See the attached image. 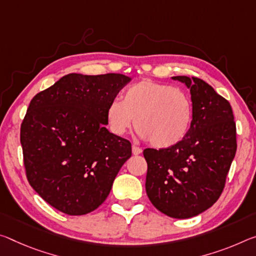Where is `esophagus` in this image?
I'll return each instance as SVG.
<instances>
[{
	"label": "esophagus",
	"mask_w": 256,
	"mask_h": 256,
	"mask_svg": "<svg viewBox=\"0 0 256 256\" xmlns=\"http://www.w3.org/2000/svg\"><path fill=\"white\" fill-rule=\"evenodd\" d=\"M132 152H133V155H140V154L142 152V149L139 148V147H136V144H133L132 146Z\"/></svg>",
	"instance_id": "34e87169"
}]
</instances>
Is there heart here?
<instances>
[{
  "label": "heart",
  "mask_w": 256,
  "mask_h": 256,
  "mask_svg": "<svg viewBox=\"0 0 256 256\" xmlns=\"http://www.w3.org/2000/svg\"><path fill=\"white\" fill-rule=\"evenodd\" d=\"M106 116L115 134L124 136L136 122L140 134L154 147L170 148L188 133L192 104L184 91L173 85L144 80L126 88L123 101H112Z\"/></svg>",
  "instance_id": "heart-1"
}]
</instances>
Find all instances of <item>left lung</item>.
<instances>
[{"instance_id": "1", "label": "left lung", "mask_w": 256, "mask_h": 256, "mask_svg": "<svg viewBox=\"0 0 256 256\" xmlns=\"http://www.w3.org/2000/svg\"><path fill=\"white\" fill-rule=\"evenodd\" d=\"M190 88L192 120L186 136L170 148L144 150L146 192L168 216L188 218L221 196L236 155V123L228 100L197 77L174 76Z\"/></svg>"}]
</instances>
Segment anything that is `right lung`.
Wrapping results in <instances>:
<instances>
[{
  "instance_id": "obj_1",
  "label": "right lung",
  "mask_w": 256,
  "mask_h": 256,
  "mask_svg": "<svg viewBox=\"0 0 256 256\" xmlns=\"http://www.w3.org/2000/svg\"><path fill=\"white\" fill-rule=\"evenodd\" d=\"M130 80L72 72L32 99L20 128L26 176L60 212L98 208L131 157V142L106 128L107 107Z\"/></svg>"
}]
</instances>
